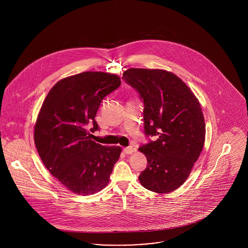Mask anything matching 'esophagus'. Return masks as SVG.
Returning <instances> with one entry per match:
<instances>
[{"instance_id":"obj_1","label":"esophagus","mask_w":248,"mask_h":248,"mask_svg":"<svg viewBox=\"0 0 248 248\" xmlns=\"http://www.w3.org/2000/svg\"><path fill=\"white\" fill-rule=\"evenodd\" d=\"M133 152H134L133 147H126L124 149V153L125 154H131Z\"/></svg>"}]
</instances>
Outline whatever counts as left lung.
<instances>
[{
    "instance_id": "1",
    "label": "left lung",
    "mask_w": 248,
    "mask_h": 248,
    "mask_svg": "<svg viewBox=\"0 0 248 248\" xmlns=\"http://www.w3.org/2000/svg\"><path fill=\"white\" fill-rule=\"evenodd\" d=\"M123 79L144 101L145 134L158 137L139 149L148 160L140 182L157 193L171 192L187 180L202 151L205 124L200 102L171 71L131 68Z\"/></svg>"
}]
</instances>
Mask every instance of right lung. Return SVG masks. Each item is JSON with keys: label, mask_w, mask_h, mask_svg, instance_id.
Returning a JSON list of instances; mask_svg holds the SVG:
<instances>
[{"label": "right lung", "mask_w": 248, "mask_h": 248, "mask_svg": "<svg viewBox=\"0 0 248 248\" xmlns=\"http://www.w3.org/2000/svg\"><path fill=\"white\" fill-rule=\"evenodd\" d=\"M121 78L102 71H84L63 78L48 92L34 125V143L48 171L71 192L94 194L109 181L122 149L89 140L85 128L102 99L117 89Z\"/></svg>", "instance_id": "add662e5"}]
</instances>
